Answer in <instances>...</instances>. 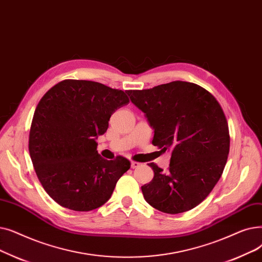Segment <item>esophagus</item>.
<instances>
[{
  "label": "esophagus",
  "instance_id": "34e87169",
  "mask_svg": "<svg viewBox=\"0 0 262 262\" xmlns=\"http://www.w3.org/2000/svg\"><path fill=\"white\" fill-rule=\"evenodd\" d=\"M141 164L139 163V162H135V161H132L131 162V168H136V167H139Z\"/></svg>",
  "mask_w": 262,
  "mask_h": 262
}]
</instances>
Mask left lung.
<instances>
[{
    "label": "left lung",
    "mask_w": 262,
    "mask_h": 262,
    "mask_svg": "<svg viewBox=\"0 0 262 262\" xmlns=\"http://www.w3.org/2000/svg\"><path fill=\"white\" fill-rule=\"evenodd\" d=\"M127 94L155 130L152 144L171 152L168 171L148 164L155 176L142 186L145 201L169 214L195 208L213 190L227 162L230 138L222 106L202 86L183 81Z\"/></svg>",
    "instance_id": "obj_1"
}]
</instances>
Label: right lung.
<instances>
[{
  "label": "right lung",
  "mask_w": 262,
  "mask_h": 262,
  "mask_svg": "<svg viewBox=\"0 0 262 262\" xmlns=\"http://www.w3.org/2000/svg\"><path fill=\"white\" fill-rule=\"evenodd\" d=\"M127 94L101 83L64 80L50 89L33 116L29 150L36 175L53 201L73 211L104 205L130 166L123 157L105 160L96 139Z\"/></svg>",
  "instance_id": "add662e5"
}]
</instances>
